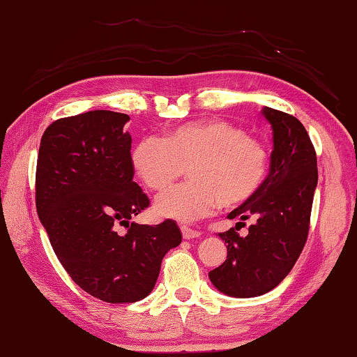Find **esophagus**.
Masks as SVG:
<instances>
[{
  "mask_svg": "<svg viewBox=\"0 0 357 357\" xmlns=\"http://www.w3.org/2000/svg\"><path fill=\"white\" fill-rule=\"evenodd\" d=\"M180 230H181V234H183V238H185V239L197 238L199 234H200V231H199V230H194V228L188 227V225H181V227H180Z\"/></svg>",
  "mask_w": 357,
  "mask_h": 357,
  "instance_id": "1",
  "label": "esophagus"
}]
</instances>
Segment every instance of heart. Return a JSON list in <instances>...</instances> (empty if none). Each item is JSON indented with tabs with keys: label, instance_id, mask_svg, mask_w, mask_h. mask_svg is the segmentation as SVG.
<instances>
[{
	"label": "heart",
	"instance_id": "b5f03b06",
	"mask_svg": "<svg viewBox=\"0 0 357 357\" xmlns=\"http://www.w3.org/2000/svg\"><path fill=\"white\" fill-rule=\"evenodd\" d=\"M133 167L152 191L163 192L186 174L190 181L166 192L157 214L194 220L220 205L244 206L258 196L271 172V151L261 139L224 119L178 126L165 138H141L132 153Z\"/></svg>",
	"mask_w": 357,
	"mask_h": 357
}]
</instances>
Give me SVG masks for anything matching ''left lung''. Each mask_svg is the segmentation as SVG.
Returning a JSON list of instances; mask_svg holds the SVG:
<instances>
[{"mask_svg": "<svg viewBox=\"0 0 357 357\" xmlns=\"http://www.w3.org/2000/svg\"><path fill=\"white\" fill-rule=\"evenodd\" d=\"M262 113L273 129L271 172L250 204L228 214L241 222L219 233L227 259L208 273L218 291L238 298L272 291L292 271L306 244L319 178L317 155L305 126L271 107ZM252 217L255 222L248 236L239 237L238 225Z\"/></svg>", "mask_w": 357, "mask_h": 357, "instance_id": "1", "label": "left lung"}]
</instances>
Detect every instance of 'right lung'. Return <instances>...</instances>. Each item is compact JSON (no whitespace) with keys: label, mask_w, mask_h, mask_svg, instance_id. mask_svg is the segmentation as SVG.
<instances>
[{"label":"right lung","mask_w":357,"mask_h":357,"mask_svg":"<svg viewBox=\"0 0 357 357\" xmlns=\"http://www.w3.org/2000/svg\"><path fill=\"white\" fill-rule=\"evenodd\" d=\"M129 119L110 110L60 118L45 130L37 158L36 205L52 250L74 283L107 303L147 297L161 259L181 242L172 219L130 222L151 200L133 181Z\"/></svg>","instance_id":"right-lung-1"}]
</instances>
